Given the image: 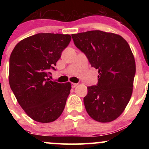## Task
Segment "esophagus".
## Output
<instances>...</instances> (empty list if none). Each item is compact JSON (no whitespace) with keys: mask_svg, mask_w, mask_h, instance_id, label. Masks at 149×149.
Segmentation results:
<instances>
[{"mask_svg":"<svg viewBox=\"0 0 149 149\" xmlns=\"http://www.w3.org/2000/svg\"><path fill=\"white\" fill-rule=\"evenodd\" d=\"M78 85V83H71V87H72V88H76V87H77Z\"/></svg>","mask_w":149,"mask_h":149,"instance_id":"34e87169","label":"esophagus"}]
</instances>
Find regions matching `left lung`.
Segmentation results:
<instances>
[{"mask_svg": "<svg viewBox=\"0 0 149 149\" xmlns=\"http://www.w3.org/2000/svg\"><path fill=\"white\" fill-rule=\"evenodd\" d=\"M75 45L98 69V84L88 87L83 99L89 116L100 123L118 118L133 90L136 64L127 42L118 34L90 31L72 34Z\"/></svg>", "mask_w": 149, "mask_h": 149, "instance_id": "left-lung-1", "label": "left lung"}]
</instances>
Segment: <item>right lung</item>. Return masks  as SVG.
<instances>
[{
  "label": "right lung",
  "mask_w": 149,
  "mask_h": 149,
  "mask_svg": "<svg viewBox=\"0 0 149 149\" xmlns=\"http://www.w3.org/2000/svg\"><path fill=\"white\" fill-rule=\"evenodd\" d=\"M71 40L69 34L37 33L19 42L10 54V86L33 120L53 122L64 111L71 83H59L48 76Z\"/></svg>",
  "instance_id": "obj_1"
}]
</instances>
